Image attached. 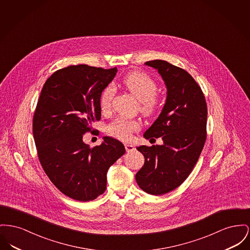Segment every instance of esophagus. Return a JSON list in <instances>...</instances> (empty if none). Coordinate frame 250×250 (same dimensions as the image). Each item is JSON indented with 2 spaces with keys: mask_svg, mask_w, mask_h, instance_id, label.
<instances>
[{
  "mask_svg": "<svg viewBox=\"0 0 250 250\" xmlns=\"http://www.w3.org/2000/svg\"><path fill=\"white\" fill-rule=\"evenodd\" d=\"M125 150H126V152H132L135 150V147L132 145H129V144H125Z\"/></svg>",
  "mask_w": 250,
  "mask_h": 250,
  "instance_id": "1",
  "label": "esophagus"
}]
</instances>
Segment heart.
<instances>
[{"label": "heart", "instance_id": "obj_1", "mask_svg": "<svg viewBox=\"0 0 250 250\" xmlns=\"http://www.w3.org/2000/svg\"><path fill=\"white\" fill-rule=\"evenodd\" d=\"M122 85L137 98L139 101V110L144 116H153L159 110L162 99L156 92L158 88L157 83L149 75L134 71L123 78ZM114 95L115 88L113 85H107L103 88L99 96V104L103 110L110 108ZM139 129V121L118 118L107 126V133L118 140L128 141L133 133Z\"/></svg>", "mask_w": 250, "mask_h": 250}]
</instances>
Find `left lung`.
I'll return each mask as SVG.
<instances>
[{
  "label": "left lung",
  "instance_id": "obj_1",
  "mask_svg": "<svg viewBox=\"0 0 250 250\" xmlns=\"http://www.w3.org/2000/svg\"><path fill=\"white\" fill-rule=\"evenodd\" d=\"M146 64L162 75L167 98L144 134L147 140L162 137L163 145L137 147L146 162L136 181L147 193L161 195L180 186L198 161L207 138L208 108L202 89L185 70L160 59Z\"/></svg>",
  "mask_w": 250,
  "mask_h": 250
}]
</instances>
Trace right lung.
I'll use <instances>...</instances> for the list:
<instances>
[{
  "mask_svg": "<svg viewBox=\"0 0 250 250\" xmlns=\"http://www.w3.org/2000/svg\"><path fill=\"white\" fill-rule=\"evenodd\" d=\"M116 73L117 68L85 64L58 70L46 80L36 106L33 135L40 162L59 191L78 201L104 193L108 168L125 153L110 137L94 147L83 142L101 118L100 93Z\"/></svg>",
  "mask_w": 250,
  "mask_h": 250,
  "instance_id": "right-lung-1",
  "label": "right lung"
}]
</instances>
